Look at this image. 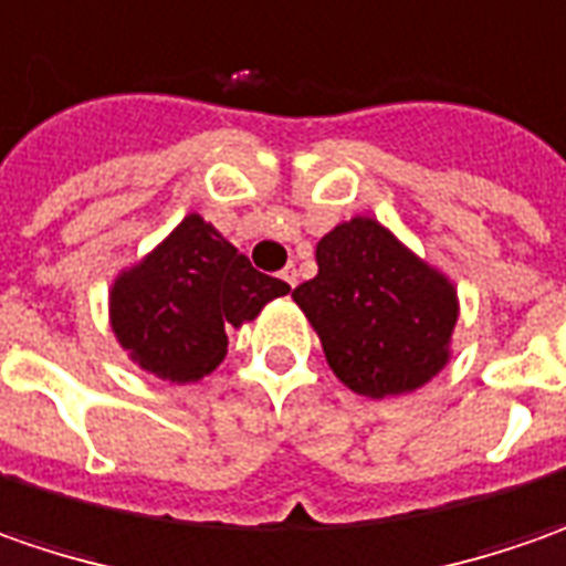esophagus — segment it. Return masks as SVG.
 <instances>
[{
    "instance_id": "1",
    "label": "esophagus",
    "mask_w": 566,
    "mask_h": 566,
    "mask_svg": "<svg viewBox=\"0 0 566 566\" xmlns=\"http://www.w3.org/2000/svg\"><path fill=\"white\" fill-rule=\"evenodd\" d=\"M282 282H287L291 287H297V269L294 265H284L282 269Z\"/></svg>"
}]
</instances>
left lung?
Listing matches in <instances>:
<instances>
[{
	"label": "left lung",
	"mask_w": 566,
	"mask_h": 566,
	"mask_svg": "<svg viewBox=\"0 0 566 566\" xmlns=\"http://www.w3.org/2000/svg\"><path fill=\"white\" fill-rule=\"evenodd\" d=\"M316 265L294 303L354 395H410L448 366L458 287L385 224L369 216L335 224L316 244Z\"/></svg>",
	"instance_id": "obj_1"
}]
</instances>
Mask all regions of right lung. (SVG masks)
I'll return each mask as SVG.
<instances>
[{
    "label": "right lung",
    "mask_w": 566,
    "mask_h": 566,
    "mask_svg": "<svg viewBox=\"0 0 566 566\" xmlns=\"http://www.w3.org/2000/svg\"><path fill=\"white\" fill-rule=\"evenodd\" d=\"M287 291L190 212L163 244L115 275L108 322L144 373L190 385L224 360L228 328L256 319L265 303Z\"/></svg>",
    "instance_id": "right-lung-1"
}]
</instances>
